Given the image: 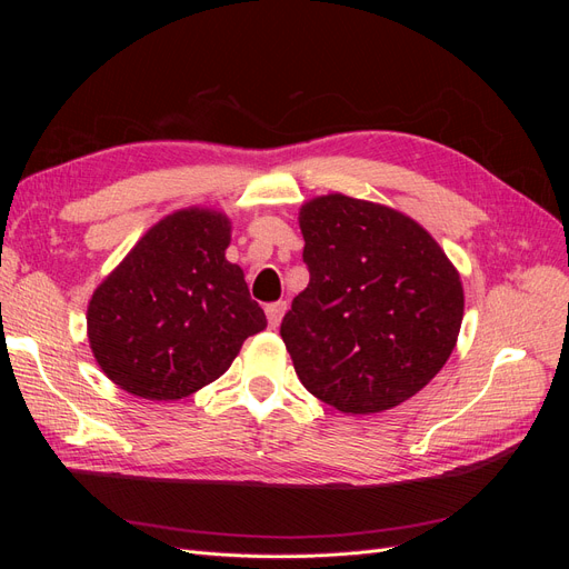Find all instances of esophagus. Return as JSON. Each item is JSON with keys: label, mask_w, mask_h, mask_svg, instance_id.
Segmentation results:
<instances>
[{"label": "esophagus", "mask_w": 569, "mask_h": 569, "mask_svg": "<svg viewBox=\"0 0 569 569\" xmlns=\"http://www.w3.org/2000/svg\"><path fill=\"white\" fill-rule=\"evenodd\" d=\"M284 311H287V301H274V303H268L266 306V316H268V325L272 327H278L280 325V320H282V316H284Z\"/></svg>", "instance_id": "obj_1"}]
</instances>
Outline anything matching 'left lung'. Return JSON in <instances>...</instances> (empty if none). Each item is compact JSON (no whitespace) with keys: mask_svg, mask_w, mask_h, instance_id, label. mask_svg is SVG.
Masks as SVG:
<instances>
[{"mask_svg":"<svg viewBox=\"0 0 569 569\" xmlns=\"http://www.w3.org/2000/svg\"><path fill=\"white\" fill-rule=\"evenodd\" d=\"M299 222L311 280L280 335L301 385L353 416L408 401L456 347V268L416 220L380 203L327 194Z\"/></svg>","mask_w":569,"mask_h":569,"instance_id":"obj_1","label":"left lung"}]
</instances>
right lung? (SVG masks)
Masks as SVG:
<instances>
[{"label": "right lung", "instance_id": "add662e5", "mask_svg": "<svg viewBox=\"0 0 569 569\" xmlns=\"http://www.w3.org/2000/svg\"><path fill=\"white\" fill-rule=\"evenodd\" d=\"M230 220L187 209L157 222L97 287L88 337L111 382L178 401L226 372L266 313L226 258Z\"/></svg>", "mask_w": 569, "mask_h": 569}]
</instances>
